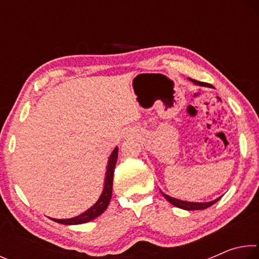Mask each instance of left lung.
Instances as JSON below:
<instances>
[{"mask_svg":"<svg viewBox=\"0 0 259 259\" xmlns=\"http://www.w3.org/2000/svg\"><path fill=\"white\" fill-rule=\"evenodd\" d=\"M190 80L193 83H195V84H198V85L209 87L208 83H203V82H200V81H196V80H192V78H190ZM162 195H163L170 203L175 205V207H178V208L184 209V210H203V209H207L209 207H211L212 204L216 203L217 201L222 198V196H221V198H218V199L213 200V201H210V202H188V201H183V200L171 198V196L166 195V194H164V193H162Z\"/></svg>","mask_w":259,"mask_h":259,"instance_id":"1","label":"left lung"}]
</instances>
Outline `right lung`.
Wrapping results in <instances>:
<instances>
[{
    "label": "right lung",
    "instance_id": "1",
    "mask_svg": "<svg viewBox=\"0 0 259 259\" xmlns=\"http://www.w3.org/2000/svg\"><path fill=\"white\" fill-rule=\"evenodd\" d=\"M117 152H119V148L115 147L114 151L112 152L111 156H109L108 162H107V169H106V176H105V184L102 194H100L99 199L97 200L93 207L89 208L87 211L82 212L76 217L73 218H67V219H56V218H50L56 223H59V224L64 225H77V224H83V223H88L93 219L97 218L100 216L106 208L108 207L109 201L112 198V188H113V174L114 169H115L116 160H117Z\"/></svg>",
    "mask_w": 259,
    "mask_h": 259
}]
</instances>
